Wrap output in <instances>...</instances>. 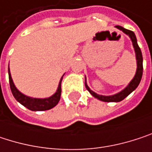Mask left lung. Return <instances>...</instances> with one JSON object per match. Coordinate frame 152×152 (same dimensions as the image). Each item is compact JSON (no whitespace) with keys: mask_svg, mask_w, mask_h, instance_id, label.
Returning <instances> with one entry per match:
<instances>
[{"mask_svg":"<svg viewBox=\"0 0 152 152\" xmlns=\"http://www.w3.org/2000/svg\"><path fill=\"white\" fill-rule=\"evenodd\" d=\"M116 28H118L119 30L122 31L124 33H126L127 35L129 36V38L131 39L132 40V43H133V46L135 48V52H136V55H137V73L134 76L133 80L129 83V84L123 90L121 91V92L115 94V95H113V96H102V95H98L97 93H95L94 91H92L91 90H90V88L88 87V85L86 84L85 83V87L86 89L89 91V92L96 99H99V100H102L104 102H120L121 100H123L126 97H128L134 90L137 89V87L139 85L140 83V81L142 79V52H141V49L138 46L137 41V38H136V35L135 33L132 31H129V30H127L120 25H116L115 26Z\"/></svg>","mask_w":152,"mask_h":152,"instance_id":"left-lung-1","label":"left lung"}]
</instances>
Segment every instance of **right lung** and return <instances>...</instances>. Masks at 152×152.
I'll use <instances>...</instances> for the list:
<instances>
[{"label": "right lung", "instance_id": "add662e5", "mask_svg": "<svg viewBox=\"0 0 152 152\" xmlns=\"http://www.w3.org/2000/svg\"><path fill=\"white\" fill-rule=\"evenodd\" d=\"M62 77L60 81L57 91L52 97L47 98V99H33V98H30V97L23 95L15 88V84L11 78L10 72V68H9L10 86V90H11V92H12L14 98L20 104H22L23 106H25L26 108H28L29 110H31V111H46V110H49V109L54 107L58 104V102L60 101V99H61V94Z\"/></svg>", "mask_w": 152, "mask_h": 152}]
</instances>
